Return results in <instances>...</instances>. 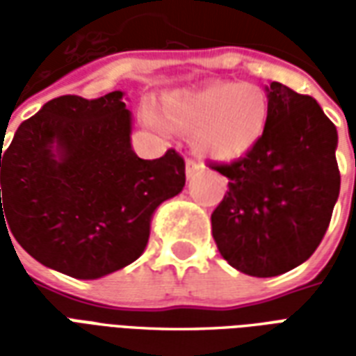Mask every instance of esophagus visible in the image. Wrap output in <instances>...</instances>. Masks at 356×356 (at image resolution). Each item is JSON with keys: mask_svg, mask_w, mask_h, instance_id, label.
<instances>
[{"mask_svg": "<svg viewBox=\"0 0 356 356\" xmlns=\"http://www.w3.org/2000/svg\"><path fill=\"white\" fill-rule=\"evenodd\" d=\"M198 170H200V165L194 162V160H186L185 162V175L186 179H193L196 173H198Z\"/></svg>", "mask_w": 356, "mask_h": 356, "instance_id": "1", "label": "esophagus"}]
</instances>
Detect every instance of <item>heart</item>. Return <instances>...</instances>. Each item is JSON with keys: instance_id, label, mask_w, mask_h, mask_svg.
I'll return each instance as SVG.
<instances>
[{"instance_id": "heart-1", "label": "heart", "mask_w": 356, "mask_h": 356, "mask_svg": "<svg viewBox=\"0 0 356 356\" xmlns=\"http://www.w3.org/2000/svg\"><path fill=\"white\" fill-rule=\"evenodd\" d=\"M158 112L145 110L143 124L163 133L165 125L188 135L202 158L229 163L250 154L265 137L270 120L267 91L248 81H208L204 86L165 91Z\"/></svg>"}]
</instances>
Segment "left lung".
<instances>
[{"label":"left lung","mask_w":356,"mask_h":356,"mask_svg":"<svg viewBox=\"0 0 356 356\" xmlns=\"http://www.w3.org/2000/svg\"><path fill=\"white\" fill-rule=\"evenodd\" d=\"M267 133L227 165L223 202L211 213V234L231 267L250 276H278L307 261L328 229L339 196L337 129L321 104L278 81L265 88Z\"/></svg>","instance_id":"obj_1"}]
</instances>
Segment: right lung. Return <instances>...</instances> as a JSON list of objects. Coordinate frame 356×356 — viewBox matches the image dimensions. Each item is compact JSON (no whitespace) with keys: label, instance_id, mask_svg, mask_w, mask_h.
<instances>
[{"label":"right lung","instance_id":"right-lung-1","mask_svg":"<svg viewBox=\"0 0 356 356\" xmlns=\"http://www.w3.org/2000/svg\"><path fill=\"white\" fill-rule=\"evenodd\" d=\"M124 95L53 99L0 148V225L35 261L80 280L139 259L158 206L185 186L175 150L133 152Z\"/></svg>","mask_w":356,"mask_h":356}]
</instances>
